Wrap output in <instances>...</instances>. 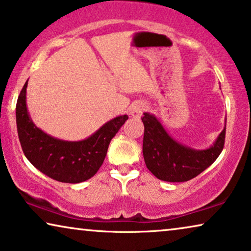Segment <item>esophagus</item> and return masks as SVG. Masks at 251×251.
Listing matches in <instances>:
<instances>
[{
	"instance_id": "obj_1",
	"label": "esophagus",
	"mask_w": 251,
	"mask_h": 251,
	"mask_svg": "<svg viewBox=\"0 0 251 251\" xmlns=\"http://www.w3.org/2000/svg\"><path fill=\"white\" fill-rule=\"evenodd\" d=\"M145 110H146V104H145L144 101H136V103L132 105L131 112H130V113H131L132 118L139 119L141 115H143Z\"/></svg>"
}]
</instances>
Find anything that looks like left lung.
<instances>
[{
  "label": "left lung",
  "instance_id": "obj_1",
  "mask_svg": "<svg viewBox=\"0 0 251 251\" xmlns=\"http://www.w3.org/2000/svg\"><path fill=\"white\" fill-rule=\"evenodd\" d=\"M141 120L145 126V163L147 169L159 180L184 182L194 179L212 165L223 151L226 126L209 148L195 150L174 140L154 114L144 113Z\"/></svg>",
  "mask_w": 251,
  "mask_h": 251
}]
</instances>
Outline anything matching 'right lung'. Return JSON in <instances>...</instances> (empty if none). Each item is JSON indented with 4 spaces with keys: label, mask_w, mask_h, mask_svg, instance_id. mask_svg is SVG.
<instances>
[{
    "label": "right lung",
    "mask_w": 251,
    "mask_h": 251,
    "mask_svg": "<svg viewBox=\"0 0 251 251\" xmlns=\"http://www.w3.org/2000/svg\"><path fill=\"white\" fill-rule=\"evenodd\" d=\"M27 83L16 106L18 136L25 156L36 169L60 182L79 183L90 179L103 164L112 138L125 125L128 115L112 119L83 140L57 139L32 122L26 103Z\"/></svg>",
    "instance_id": "right-lung-1"
}]
</instances>
